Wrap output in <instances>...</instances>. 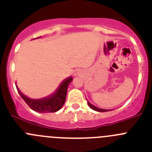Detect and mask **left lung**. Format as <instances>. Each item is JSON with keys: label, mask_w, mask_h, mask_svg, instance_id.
Segmentation results:
<instances>
[{"label": "left lung", "mask_w": 152, "mask_h": 152, "mask_svg": "<svg viewBox=\"0 0 152 152\" xmlns=\"http://www.w3.org/2000/svg\"><path fill=\"white\" fill-rule=\"evenodd\" d=\"M87 103H88V105L89 107H90L91 109H93V110H96V111H98V112H101V113H104V112H107V111H110V110H104V109H100V108H98V107H95V106H93V104H91L90 103V102H87Z\"/></svg>", "instance_id": "obj_1"}]
</instances>
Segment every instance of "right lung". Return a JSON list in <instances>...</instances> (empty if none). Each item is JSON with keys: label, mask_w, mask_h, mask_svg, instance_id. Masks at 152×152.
Listing matches in <instances>:
<instances>
[{"label": "right lung", "mask_w": 152, "mask_h": 152, "mask_svg": "<svg viewBox=\"0 0 152 152\" xmlns=\"http://www.w3.org/2000/svg\"><path fill=\"white\" fill-rule=\"evenodd\" d=\"M73 78L69 77L65 79L60 87H59L54 94L51 95L49 97L42 99H31L26 96H24L18 87L16 86L18 93L20 95L22 99L25 101L31 110L38 113H54L62 108L65 102L66 95L67 91V87L69 84L72 82Z\"/></svg>", "instance_id": "1"}]
</instances>
